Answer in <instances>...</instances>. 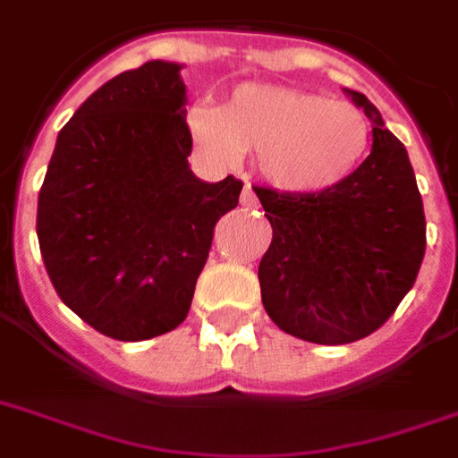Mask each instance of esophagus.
<instances>
[{
    "instance_id": "obj_1",
    "label": "esophagus",
    "mask_w": 458,
    "mask_h": 458,
    "mask_svg": "<svg viewBox=\"0 0 458 458\" xmlns=\"http://www.w3.org/2000/svg\"><path fill=\"white\" fill-rule=\"evenodd\" d=\"M240 204H242L244 208H259V199L257 194H254V190H251V185L247 182L242 190V197H240Z\"/></svg>"
}]
</instances>
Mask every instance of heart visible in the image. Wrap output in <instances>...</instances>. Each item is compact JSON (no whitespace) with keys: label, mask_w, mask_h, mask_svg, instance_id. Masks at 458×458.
Listing matches in <instances>:
<instances>
[{"label":"heart","mask_w":458,"mask_h":458,"mask_svg":"<svg viewBox=\"0 0 458 458\" xmlns=\"http://www.w3.org/2000/svg\"><path fill=\"white\" fill-rule=\"evenodd\" d=\"M194 149L211 164L257 152V168L283 192H326L352 178L370 145L369 118L347 102L306 89L244 82L223 106L185 116Z\"/></svg>","instance_id":"heart-1"}]
</instances>
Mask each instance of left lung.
<instances>
[{
	"label": "left lung",
	"mask_w": 458,
	"mask_h": 458,
	"mask_svg": "<svg viewBox=\"0 0 458 458\" xmlns=\"http://www.w3.org/2000/svg\"><path fill=\"white\" fill-rule=\"evenodd\" d=\"M373 123V149L352 178L326 192L254 187L273 228L259 264L266 313L316 344L376 333L416 283L426 214L404 145L369 97L344 89Z\"/></svg>",
	"instance_id": "obj_1"
}]
</instances>
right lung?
<instances>
[{"mask_svg":"<svg viewBox=\"0 0 458 458\" xmlns=\"http://www.w3.org/2000/svg\"><path fill=\"white\" fill-rule=\"evenodd\" d=\"M180 64L111 78L61 128L38 199L42 261L61 301L121 342L185 320L214 228L242 182H204L187 157Z\"/></svg>","mask_w":458,"mask_h":458,"instance_id":"right-lung-1","label":"right lung"}]
</instances>
